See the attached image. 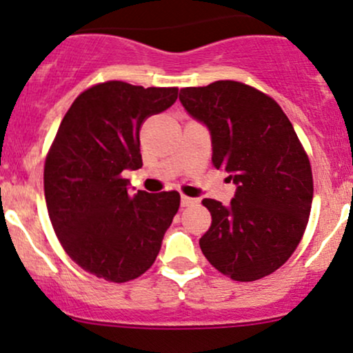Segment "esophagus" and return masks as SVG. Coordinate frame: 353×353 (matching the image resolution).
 I'll use <instances>...</instances> for the list:
<instances>
[{
    "label": "esophagus",
    "mask_w": 353,
    "mask_h": 353,
    "mask_svg": "<svg viewBox=\"0 0 353 353\" xmlns=\"http://www.w3.org/2000/svg\"><path fill=\"white\" fill-rule=\"evenodd\" d=\"M197 204L196 199H192V197H188V196H182L181 197V205L182 208H189V205H194Z\"/></svg>",
    "instance_id": "obj_1"
}]
</instances>
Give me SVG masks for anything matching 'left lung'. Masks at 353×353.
<instances>
[{"label":"left lung","mask_w":353,"mask_h":353,"mask_svg":"<svg viewBox=\"0 0 353 353\" xmlns=\"http://www.w3.org/2000/svg\"><path fill=\"white\" fill-rule=\"evenodd\" d=\"M179 101L209 129L212 164L229 172V205L204 199L212 224L202 254L219 272L250 282L275 272L297 249L314 197L309 157L272 98L237 81L184 88Z\"/></svg>","instance_id":"obj_1"}]
</instances>
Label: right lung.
Returning <instances> with one entry per match:
<instances>
[{
	"label": "right lung",
	"instance_id": "1",
	"mask_svg": "<svg viewBox=\"0 0 353 353\" xmlns=\"http://www.w3.org/2000/svg\"><path fill=\"white\" fill-rule=\"evenodd\" d=\"M177 88L108 81L81 92L44 164L52 229L76 264L109 282L143 275L179 209L176 190L129 194L124 171L143 168L139 129L177 99Z\"/></svg>",
	"mask_w": 353,
	"mask_h": 353
}]
</instances>
